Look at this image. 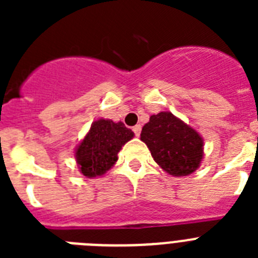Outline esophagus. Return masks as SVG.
I'll return each instance as SVG.
<instances>
[{"label":"esophagus","mask_w":258,"mask_h":258,"mask_svg":"<svg viewBox=\"0 0 258 258\" xmlns=\"http://www.w3.org/2000/svg\"><path fill=\"white\" fill-rule=\"evenodd\" d=\"M141 129H142V126H141V125H136V126H133V132H134V134H136V137H140Z\"/></svg>","instance_id":"esophagus-1"}]
</instances>
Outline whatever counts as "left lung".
<instances>
[{
    "label": "left lung",
    "mask_w": 258,
    "mask_h": 258,
    "mask_svg": "<svg viewBox=\"0 0 258 258\" xmlns=\"http://www.w3.org/2000/svg\"><path fill=\"white\" fill-rule=\"evenodd\" d=\"M141 141L147 145L161 169L175 177L194 173L203 159V138L172 112L152 115L145 124Z\"/></svg>",
    "instance_id": "8db88e82"
}]
</instances>
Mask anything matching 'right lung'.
<instances>
[{
	"label": "right lung",
	"instance_id": "1",
	"mask_svg": "<svg viewBox=\"0 0 258 258\" xmlns=\"http://www.w3.org/2000/svg\"><path fill=\"white\" fill-rule=\"evenodd\" d=\"M134 133L121 121L99 118L76 149V161L80 172L88 178L102 175L117 161L122 146L131 141Z\"/></svg>",
	"mask_w": 258,
	"mask_h": 258
}]
</instances>
